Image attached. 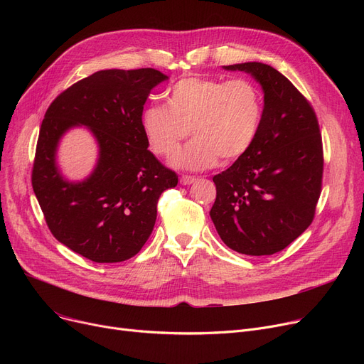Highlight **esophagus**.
Segmentation results:
<instances>
[{"label":"esophagus","instance_id":"1","mask_svg":"<svg viewBox=\"0 0 364 364\" xmlns=\"http://www.w3.org/2000/svg\"><path fill=\"white\" fill-rule=\"evenodd\" d=\"M196 180H198V178H196V177H192V176H181L180 183H181L183 186H190V184H193Z\"/></svg>","mask_w":364,"mask_h":364}]
</instances>
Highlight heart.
Wrapping results in <instances>:
<instances>
[{
    "mask_svg": "<svg viewBox=\"0 0 364 364\" xmlns=\"http://www.w3.org/2000/svg\"><path fill=\"white\" fill-rule=\"evenodd\" d=\"M168 106L149 105L141 128L151 150L171 156L190 134V141L172 164L184 169L211 168L221 158L235 161L254 143L261 118L262 95L247 80H214L188 76L172 85Z\"/></svg>",
    "mask_w": 364,
    "mask_h": 364,
    "instance_id": "1",
    "label": "heart"
}]
</instances>
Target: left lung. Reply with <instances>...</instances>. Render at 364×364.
<instances>
[{"mask_svg":"<svg viewBox=\"0 0 364 364\" xmlns=\"http://www.w3.org/2000/svg\"><path fill=\"white\" fill-rule=\"evenodd\" d=\"M250 73L264 91L259 129L245 155L214 176L211 220L221 240L245 255H273L311 224L321 192L323 146L309 100L274 68L223 66Z\"/></svg>","mask_w":364,"mask_h":364,"instance_id":"left-lung-1","label":"left lung"}]
</instances>
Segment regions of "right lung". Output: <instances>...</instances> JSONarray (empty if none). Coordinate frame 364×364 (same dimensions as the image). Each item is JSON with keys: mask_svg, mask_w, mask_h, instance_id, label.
<instances>
[{"mask_svg": "<svg viewBox=\"0 0 364 364\" xmlns=\"http://www.w3.org/2000/svg\"><path fill=\"white\" fill-rule=\"evenodd\" d=\"M168 76L144 68L95 72L57 95L36 143L32 187L53 236L94 262H121L143 247L156 205L178 177L150 150L141 113L150 91ZM87 126L100 159L82 182H69L55 164L60 139Z\"/></svg>", "mask_w": 364, "mask_h": 364, "instance_id": "right-lung-1", "label": "right lung"}]
</instances>
